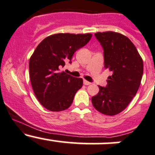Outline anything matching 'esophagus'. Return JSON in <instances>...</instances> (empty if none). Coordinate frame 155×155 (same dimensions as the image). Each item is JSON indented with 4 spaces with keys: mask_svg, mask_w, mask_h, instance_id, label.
Segmentation results:
<instances>
[{
    "mask_svg": "<svg viewBox=\"0 0 155 155\" xmlns=\"http://www.w3.org/2000/svg\"><path fill=\"white\" fill-rule=\"evenodd\" d=\"M90 84H91V83L89 82V81H85V80H84V85H90Z\"/></svg>",
    "mask_w": 155,
    "mask_h": 155,
    "instance_id": "obj_1",
    "label": "esophagus"
}]
</instances>
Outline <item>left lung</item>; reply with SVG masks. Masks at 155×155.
<instances>
[{
    "label": "left lung",
    "mask_w": 155,
    "mask_h": 155,
    "mask_svg": "<svg viewBox=\"0 0 155 155\" xmlns=\"http://www.w3.org/2000/svg\"><path fill=\"white\" fill-rule=\"evenodd\" d=\"M95 37L103 49L104 67L111 71L105 87L92 97L94 108L105 115H115L127 108L136 96L143 74V62L128 38L113 31L98 32Z\"/></svg>",
    "instance_id": "left-lung-1"
}]
</instances>
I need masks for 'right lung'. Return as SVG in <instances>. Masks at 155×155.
<instances>
[{
	"instance_id": "right-lung-1",
	"label": "right lung",
	"mask_w": 155,
	"mask_h": 155,
	"mask_svg": "<svg viewBox=\"0 0 155 155\" xmlns=\"http://www.w3.org/2000/svg\"><path fill=\"white\" fill-rule=\"evenodd\" d=\"M91 34H56L43 40L29 60V76L34 93L40 103L51 111L67 109L83 85L82 78L65 71V63H71L74 52L85 46Z\"/></svg>"
}]
</instances>
